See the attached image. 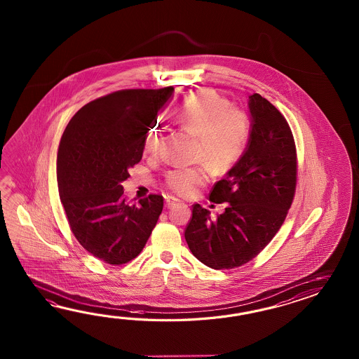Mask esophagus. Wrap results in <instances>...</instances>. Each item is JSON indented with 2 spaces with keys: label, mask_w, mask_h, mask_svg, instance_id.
Returning a JSON list of instances; mask_svg holds the SVG:
<instances>
[{
  "label": "esophagus",
  "mask_w": 359,
  "mask_h": 359,
  "mask_svg": "<svg viewBox=\"0 0 359 359\" xmlns=\"http://www.w3.org/2000/svg\"><path fill=\"white\" fill-rule=\"evenodd\" d=\"M177 198H172V196H165V205L172 206L175 203H176Z\"/></svg>",
  "instance_id": "obj_1"
}]
</instances>
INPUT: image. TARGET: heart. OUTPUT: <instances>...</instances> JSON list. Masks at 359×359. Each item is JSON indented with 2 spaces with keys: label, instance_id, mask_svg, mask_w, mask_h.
<instances>
[{
  "label": "heart",
  "instance_id": "obj_1",
  "mask_svg": "<svg viewBox=\"0 0 359 359\" xmlns=\"http://www.w3.org/2000/svg\"><path fill=\"white\" fill-rule=\"evenodd\" d=\"M182 130L198 135L200 161H206L214 169L224 170L236 163L244 154L250 136V119L244 110L229 107V102L214 92H200L187 100L175 114ZM161 130L151 128L145 138V150L155 153L161 142ZM209 180L205 165L176 167L164 178L167 190L187 198Z\"/></svg>",
  "mask_w": 359,
  "mask_h": 359
}]
</instances>
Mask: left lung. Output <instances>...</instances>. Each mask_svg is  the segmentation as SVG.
<instances>
[{"mask_svg": "<svg viewBox=\"0 0 359 359\" xmlns=\"http://www.w3.org/2000/svg\"><path fill=\"white\" fill-rule=\"evenodd\" d=\"M249 99V146L209 194L215 204L227 203L224 213L212 219L208 209L194 204L184 229L191 252L213 269L254 259L281 229L297 190L298 156L289 123L259 93Z\"/></svg>", "mask_w": 359, "mask_h": 359, "instance_id": "left-lung-1", "label": "left lung"}]
</instances>
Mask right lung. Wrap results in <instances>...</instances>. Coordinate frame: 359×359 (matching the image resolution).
<instances>
[{"label": "right lung", "instance_id": "add662e5", "mask_svg": "<svg viewBox=\"0 0 359 359\" xmlns=\"http://www.w3.org/2000/svg\"><path fill=\"white\" fill-rule=\"evenodd\" d=\"M175 91L121 90L93 100L69 121L57 151V186L69 227L97 259L122 266L142 252L163 196L126 200L121 182L142 159L147 132Z\"/></svg>", "mask_w": 359, "mask_h": 359}]
</instances>
